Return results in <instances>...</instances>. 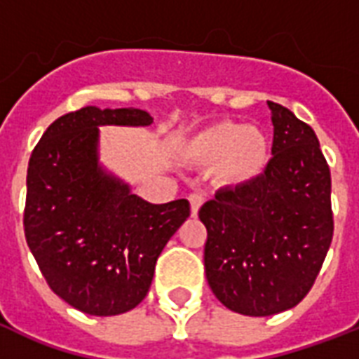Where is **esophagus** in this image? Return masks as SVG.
I'll list each match as a JSON object with an SVG mask.
<instances>
[{"instance_id":"esophagus-1","label":"esophagus","mask_w":359,"mask_h":359,"mask_svg":"<svg viewBox=\"0 0 359 359\" xmlns=\"http://www.w3.org/2000/svg\"><path fill=\"white\" fill-rule=\"evenodd\" d=\"M190 207H191V216L194 218H197V214H199V208L203 207V203H205V197L199 196V194H191L190 197Z\"/></svg>"}]
</instances>
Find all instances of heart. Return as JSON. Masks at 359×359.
<instances>
[{
  "label": "heart",
  "instance_id": "b5f03b06",
  "mask_svg": "<svg viewBox=\"0 0 359 359\" xmlns=\"http://www.w3.org/2000/svg\"><path fill=\"white\" fill-rule=\"evenodd\" d=\"M180 156L196 168H212V177L219 186L236 188L264 171L268 140L255 126L218 121L186 137L180 145Z\"/></svg>",
  "mask_w": 359,
  "mask_h": 359
}]
</instances>
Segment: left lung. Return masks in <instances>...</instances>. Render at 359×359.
I'll return each instance as SVG.
<instances>
[{
    "mask_svg": "<svg viewBox=\"0 0 359 359\" xmlns=\"http://www.w3.org/2000/svg\"><path fill=\"white\" fill-rule=\"evenodd\" d=\"M272 158L264 173L225 188L199 210L205 272L225 307L270 317L311 290L334 236L332 177L309 124L268 100Z\"/></svg>",
    "mask_w": 359,
    "mask_h": 359,
    "instance_id": "1",
    "label": "left lung"
}]
</instances>
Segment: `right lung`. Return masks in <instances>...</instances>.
Returning <instances> with one entry per match:
<instances>
[{"mask_svg": "<svg viewBox=\"0 0 359 359\" xmlns=\"http://www.w3.org/2000/svg\"><path fill=\"white\" fill-rule=\"evenodd\" d=\"M149 126L143 109L97 106L53 121L31 152L25 240L50 289L69 306L111 317L151 289L163 245L190 216L188 199L152 205L98 162V126Z\"/></svg>", "mask_w": 359, "mask_h": 359, "instance_id": "add662e5", "label": "right lung"}]
</instances>
